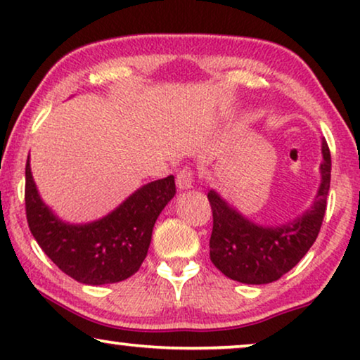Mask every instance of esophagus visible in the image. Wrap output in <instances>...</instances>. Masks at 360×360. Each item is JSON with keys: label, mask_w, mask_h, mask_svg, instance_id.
Instances as JSON below:
<instances>
[{"label": "esophagus", "mask_w": 360, "mask_h": 360, "mask_svg": "<svg viewBox=\"0 0 360 360\" xmlns=\"http://www.w3.org/2000/svg\"><path fill=\"white\" fill-rule=\"evenodd\" d=\"M193 170L191 169H184L180 170V174L176 175V186H179L180 190H188L191 188V185H193Z\"/></svg>", "instance_id": "obj_1"}]
</instances>
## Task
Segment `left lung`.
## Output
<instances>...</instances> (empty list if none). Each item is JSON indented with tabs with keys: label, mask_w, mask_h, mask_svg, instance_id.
<instances>
[{
	"label": "left lung",
	"mask_w": 360,
	"mask_h": 360,
	"mask_svg": "<svg viewBox=\"0 0 360 360\" xmlns=\"http://www.w3.org/2000/svg\"><path fill=\"white\" fill-rule=\"evenodd\" d=\"M321 152V185L313 205L287 224H255L210 190L208 200L213 211L210 259L226 277L249 285L272 283L308 252L321 229L331 181V154L324 139Z\"/></svg>",
	"instance_id": "1"
}]
</instances>
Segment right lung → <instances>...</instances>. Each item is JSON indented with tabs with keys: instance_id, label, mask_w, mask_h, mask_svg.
Masks as SVG:
<instances>
[{
	"instance_id": "obj_1",
	"label": "right lung",
	"mask_w": 360,
	"mask_h": 360,
	"mask_svg": "<svg viewBox=\"0 0 360 360\" xmlns=\"http://www.w3.org/2000/svg\"><path fill=\"white\" fill-rule=\"evenodd\" d=\"M174 195L175 179L169 175L141 186L105 218L68 224L41 200L27 157L24 200L29 229L63 274L85 285L116 283L139 270L155 221Z\"/></svg>"
}]
</instances>
